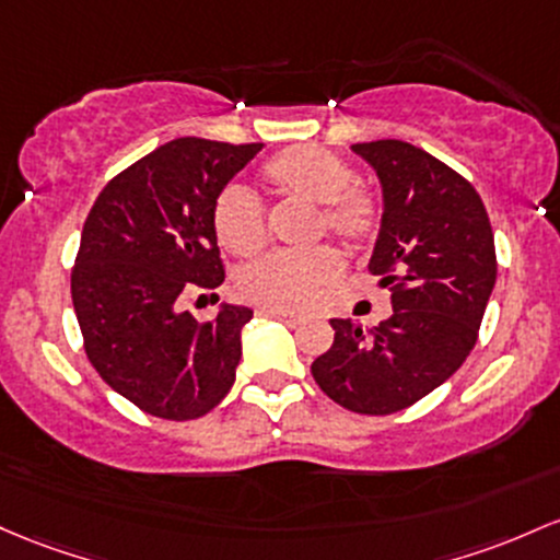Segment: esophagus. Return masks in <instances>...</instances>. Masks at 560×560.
<instances>
[{"mask_svg":"<svg viewBox=\"0 0 560 560\" xmlns=\"http://www.w3.org/2000/svg\"><path fill=\"white\" fill-rule=\"evenodd\" d=\"M260 316H270V318H279V322H284V324H298L300 322V313H294V311H284V308H266V305H262L260 311Z\"/></svg>","mask_w":560,"mask_h":560,"instance_id":"34e87169","label":"esophagus"}]
</instances>
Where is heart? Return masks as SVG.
Segmentation results:
<instances>
[{
  "label": "heart",
  "mask_w": 560,
  "mask_h": 560,
  "mask_svg": "<svg viewBox=\"0 0 560 560\" xmlns=\"http://www.w3.org/2000/svg\"><path fill=\"white\" fill-rule=\"evenodd\" d=\"M262 180L284 199L313 205V236L340 238L348 247L372 242L383 207L372 188L355 183L342 156L322 145H290L268 159ZM212 229L220 247L249 257L266 244V214L244 188H225L212 205ZM342 273V257L331 247L270 252L238 273V292L266 308H300Z\"/></svg>",
  "instance_id": "1"
}]
</instances>
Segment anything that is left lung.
I'll return each instance as SVG.
<instances>
[{
    "instance_id": "obj_1",
    "label": "left lung",
    "mask_w": 560,
    "mask_h": 560,
    "mask_svg": "<svg viewBox=\"0 0 560 560\" xmlns=\"http://www.w3.org/2000/svg\"><path fill=\"white\" fill-rule=\"evenodd\" d=\"M383 183V225L370 273L393 313L364 331L331 318L335 342L311 364L335 404L393 415L452 377L478 340L497 281L494 233L478 190L459 172L404 140L355 143Z\"/></svg>"
}]
</instances>
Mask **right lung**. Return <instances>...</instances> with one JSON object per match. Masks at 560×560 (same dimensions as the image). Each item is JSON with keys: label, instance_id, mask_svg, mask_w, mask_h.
<instances>
[{"label": "right lung", "instance_id": "add662e5", "mask_svg": "<svg viewBox=\"0 0 560 560\" xmlns=\"http://www.w3.org/2000/svg\"><path fill=\"white\" fill-rule=\"evenodd\" d=\"M262 143L177 138L106 183L84 220L71 300L90 364L119 396L162 420H196L236 380L249 308L196 322L190 287L225 281L212 205Z\"/></svg>", "mask_w": 560, "mask_h": 560}]
</instances>
